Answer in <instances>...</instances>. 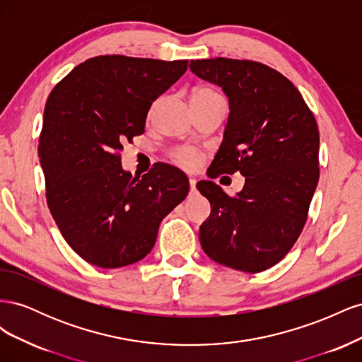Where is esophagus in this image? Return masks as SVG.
Wrapping results in <instances>:
<instances>
[{
  "instance_id": "1",
  "label": "esophagus",
  "mask_w": 362,
  "mask_h": 362,
  "mask_svg": "<svg viewBox=\"0 0 362 362\" xmlns=\"http://www.w3.org/2000/svg\"><path fill=\"white\" fill-rule=\"evenodd\" d=\"M189 184H190V190L194 192V189H196V180H194V178H190V180H189Z\"/></svg>"
}]
</instances>
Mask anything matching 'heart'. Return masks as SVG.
<instances>
[{
  "label": "heart",
  "mask_w": 362,
  "mask_h": 362,
  "mask_svg": "<svg viewBox=\"0 0 362 362\" xmlns=\"http://www.w3.org/2000/svg\"><path fill=\"white\" fill-rule=\"evenodd\" d=\"M194 95H217L216 92H213L211 89H198ZM172 160L178 164V166L184 168V169H194L198 166L199 161H201V156L198 152L189 149V148H178L172 152Z\"/></svg>",
  "instance_id": "1"
}]
</instances>
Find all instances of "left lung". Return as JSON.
Here are the masks:
<instances>
[{"label":"left lung","instance_id":"obj_1","mask_svg":"<svg viewBox=\"0 0 362 362\" xmlns=\"http://www.w3.org/2000/svg\"><path fill=\"white\" fill-rule=\"evenodd\" d=\"M190 71L228 96L223 141L208 177L240 172L245 187L228 196L213 181L198 190L211 204L201 225L205 254L218 264L258 273L288 254L319 182V128L300 92L278 71L252 60H192Z\"/></svg>","mask_w":362,"mask_h":362}]
</instances>
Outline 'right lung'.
Here are the masks:
<instances>
[{
    "label": "right lung",
    "instance_id": "right-lung-1",
    "mask_svg": "<svg viewBox=\"0 0 362 362\" xmlns=\"http://www.w3.org/2000/svg\"><path fill=\"white\" fill-rule=\"evenodd\" d=\"M187 63L93 57L48 96L37 148L47 202L63 238L93 266L145 258L163 218L189 193V178L170 164L157 163L141 178L120 164L122 144L145 133L152 103Z\"/></svg>",
    "mask_w": 362,
    "mask_h": 362
}]
</instances>
